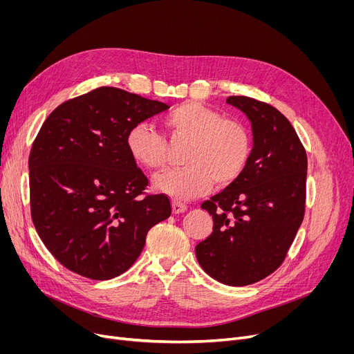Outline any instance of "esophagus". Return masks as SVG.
<instances>
[{"instance_id":"esophagus-1","label":"esophagus","mask_w":354,"mask_h":354,"mask_svg":"<svg viewBox=\"0 0 354 354\" xmlns=\"http://www.w3.org/2000/svg\"><path fill=\"white\" fill-rule=\"evenodd\" d=\"M187 205H185V203H182L180 201H172V212L174 214H182V212H185L187 211Z\"/></svg>"}]
</instances>
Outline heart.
<instances>
[{"label":"heart","mask_w":354,"mask_h":354,"mask_svg":"<svg viewBox=\"0 0 354 354\" xmlns=\"http://www.w3.org/2000/svg\"><path fill=\"white\" fill-rule=\"evenodd\" d=\"M172 139H187L180 169H167L153 179V187L175 199L205 194L211 185L234 182L248 162L251 139L244 124L224 119L219 111L198 102H185L163 118ZM127 151L149 171L165 165V139L149 123H138L127 132Z\"/></svg>","instance_id":"1"}]
</instances>
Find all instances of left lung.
I'll list each match as a JSON object with an SVG mask.
<instances>
[{
	"label": "left lung",
	"instance_id": "8db88e82",
	"mask_svg": "<svg viewBox=\"0 0 354 354\" xmlns=\"http://www.w3.org/2000/svg\"><path fill=\"white\" fill-rule=\"evenodd\" d=\"M227 103L248 118L252 149L241 175L202 203L212 234L195 247L199 266L227 286H248L281 266L304 218L307 155L275 107L245 96Z\"/></svg>",
	"mask_w": 354,
	"mask_h": 354
}]
</instances>
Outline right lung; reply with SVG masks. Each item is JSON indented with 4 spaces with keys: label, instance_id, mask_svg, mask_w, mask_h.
<instances>
[{
    "label": "right lung",
    "instance_id": "1",
    "mask_svg": "<svg viewBox=\"0 0 354 354\" xmlns=\"http://www.w3.org/2000/svg\"><path fill=\"white\" fill-rule=\"evenodd\" d=\"M169 109L118 87H99L51 111L30 158L31 218L60 264L91 280L132 267L147 231L169 218L165 195L140 196L147 178L130 156V129Z\"/></svg>",
    "mask_w": 354,
    "mask_h": 354
}]
</instances>
